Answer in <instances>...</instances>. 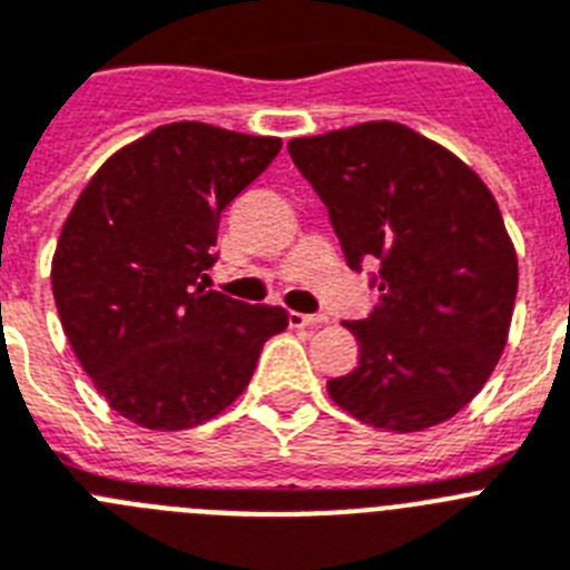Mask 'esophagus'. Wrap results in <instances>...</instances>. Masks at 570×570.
Wrapping results in <instances>:
<instances>
[{
	"label": "esophagus",
	"mask_w": 570,
	"mask_h": 570,
	"mask_svg": "<svg viewBox=\"0 0 570 570\" xmlns=\"http://www.w3.org/2000/svg\"><path fill=\"white\" fill-rule=\"evenodd\" d=\"M289 324L292 326H318V324H326V315H306V313H289Z\"/></svg>",
	"instance_id": "obj_1"
}]
</instances>
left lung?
<instances>
[{
	"instance_id": "1",
	"label": "left lung",
	"mask_w": 570,
	"mask_h": 570,
	"mask_svg": "<svg viewBox=\"0 0 570 570\" xmlns=\"http://www.w3.org/2000/svg\"><path fill=\"white\" fill-rule=\"evenodd\" d=\"M350 269L379 264V306L346 321L353 373L326 381L358 422L415 433L448 422L491 379L511 330L517 252L473 168L402 122L289 140Z\"/></svg>"
}]
</instances>
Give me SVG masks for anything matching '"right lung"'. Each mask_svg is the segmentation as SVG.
<instances>
[{
	"mask_svg": "<svg viewBox=\"0 0 570 570\" xmlns=\"http://www.w3.org/2000/svg\"><path fill=\"white\" fill-rule=\"evenodd\" d=\"M278 151V137L171 122L108 157L73 203L53 301L73 355L128 422L186 430L215 419L289 324L281 306L200 284L220 212Z\"/></svg>",
	"mask_w": 570,
	"mask_h": 570,
	"instance_id": "add662e5",
	"label": "right lung"
}]
</instances>
